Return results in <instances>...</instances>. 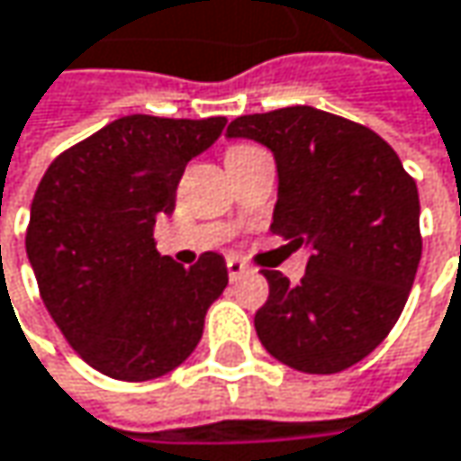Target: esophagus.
Returning a JSON list of instances; mask_svg holds the SVG:
<instances>
[{
    "label": "esophagus",
    "mask_w": 461,
    "mask_h": 461,
    "mask_svg": "<svg viewBox=\"0 0 461 461\" xmlns=\"http://www.w3.org/2000/svg\"><path fill=\"white\" fill-rule=\"evenodd\" d=\"M247 273H252L249 265H244L241 259H228V276H230V281H239V278H244Z\"/></svg>",
    "instance_id": "esophagus-1"
}]
</instances>
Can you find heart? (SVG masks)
Returning a JSON list of instances; mask_svg holds the SVG:
<instances>
[{
	"label": "heart",
	"instance_id": "heart-1",
	"mask_svg": "<svg viewBox=\"0 0 461 461\" xmlns=\"http://www.w3.org/2000/svg\"><path fill=\"white\" fill-rule=\"evenodd\" d=\"M255 145H247V143H236L228 148V156H239V153H247V150H252Z\"/></svg>",
	"mask_w": 461,
	"mask_h": 461
}]
</instances>
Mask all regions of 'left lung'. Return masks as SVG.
Instances as JSON below:
<instances>
[{"label": "left lung", "mask_w": 461, "mask_h": 461, "mask_svg": "<svg viewBox=\"0 0 461 461\" xmlns=\"http://www.w3.org/2000/svg\"><path fill=\"white\" fill-rule=\"evenodd\" d=\"M228 138L273 150L278 202L270 230L311 258L297 286L262 270V348L305 375L364 361L401 316L422 258L420 194L376 132L311 105L239 116Z\"/></svg>", "instance_id": "1"}]
</instances>
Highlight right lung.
Listing matches in <instances>:
<instances>
[{
  "label": "right lung",
  "mask_w": 461,
  "mask_h": 461,
  "mask_svg": "<svg viewBox=\"0 0 461 461\" xmlns=\"http://www.w3.org/2000/svg\"><path fill=\"white\" fill-rule=\"evenodd\" d=\"M225 116H122L44 172L26 230L39 294L68 345L100 375L145 382L177 369L228 286L217 252L183 267L156 252L153 225L175 212L194 156Z\"/></svg>",
  "instance_id": "add662e5"
}]
</instances>
